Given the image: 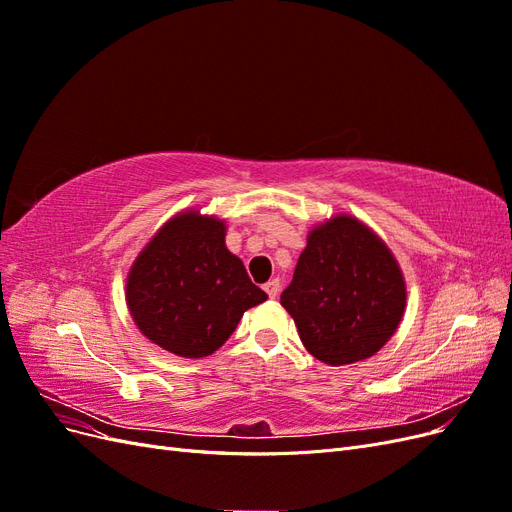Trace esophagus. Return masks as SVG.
Returning a JSON list of instances; mask_svg holds the SVG:
<instances>
[{"label":"esophagus","instance_id":"obj_1","mask_svg":"<svg viewBox=\"0 0 512 512\" xmlns=\"http://www.w3.org/2000/svg\"><path fill=\"white\" fill-rule=\"evenodd\" d=\"M262 288H265V292L269 294V297L271 299H275L277 297V292H280V280H269L265 286H262Z\"/></svg>","mask_w":512,"mask_h":512}]
</instances>
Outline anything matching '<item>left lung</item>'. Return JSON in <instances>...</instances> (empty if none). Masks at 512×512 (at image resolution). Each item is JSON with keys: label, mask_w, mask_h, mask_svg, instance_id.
Here are the masks:
<instances>
[{"label": "left lung", "mask_w": 512, "mask_h": 512, "mask_svg": "<svg viewBox=\"0 0 512 512\" xmlns=\"http://www.w3.org/2000/svg\"><path fill=\"white\" fill-rule=\"evenodd\" d=\"M282 305L307 352L327 365L376 354L404 316L406 284L393 254L350 215L309 232Z\"/></svg>", "instance_id": "obj_1"}]
</instances>
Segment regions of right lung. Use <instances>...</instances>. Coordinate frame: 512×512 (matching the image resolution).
I'll list each match as a JSON object with an SVG mask.
<instances>
[{"label":"right lung","instance_id":"right-lung-1","mask_svg":"<svg viewBox=\"0 0 512 512\" xmlns=\"http://www.w3.org/2000/svg\"><path fill=\"white\" fill-rule=\"evenodd\" d=\"M224 237V222L181 213L136 258L126 299L153 344L200 359L226 342L245 309L267 301Z\"/></svg>","mask_w":512,"mask_h":512}]
</instances>
